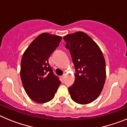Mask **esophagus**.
I'll list each match as a JSON object with an SVG mask.
<instances>
[{
	"instance_id": "obj_1",
	"label": "esophagus",
	"mask_w": 127,
	"mask_h": 127,
	"mask_svg": "<svg viewBox=\"0 0 127 127\" xmlns=\"http://www.w3.org/2000/svg\"><path fill=\"white\" fill-rule=\"evenodd\" d=\"M64 77V75H63L61 76V78H63Z\"/></svg>"
}]
</instances>
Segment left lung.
Listing matches in <instances>:
<instances>
[{
	"label": "left lung",
	"mask_w": 127,
	"mask_h": 127,
	"mask_svg": "<svg viewBox=\"0 0 127 127\" xmlns=\"http://www.w3.org/2000/svg\"><path fill=\"white\" fill-rule=\"evenodd\" d=\"M75 68V82L68 88L71 98L79 104H88L98 97L104 86L105 61L100 48L90 36L77 32L64 36Z\"/></svg>",
	"instance_id": "1"
}]
</instances>
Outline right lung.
<instances>
[{"label":"right lung","mask_w":127,"mask_h":127,"mask_svg":"<svg viewBox=\"0 0 127 127\" xmlns=\"http://www.w3.org/2000/svg\"><path fill=\"white\" fill-rule=\"evenodd\" d=\"M61 39V36L43 33L33 40L23 54L20 70L23 86L29 98L37 103L52 100L61 84L48 59Z\"/></svg>","instance_id":"add662e5"}]
</instances>
